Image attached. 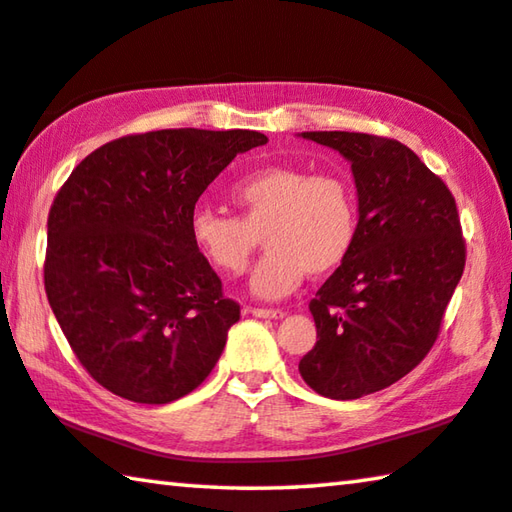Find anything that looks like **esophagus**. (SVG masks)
<instances>
[{
  "label": "esophagus",
  "instance_id": "esophagus-1",
  "mask_svg": "<svg viewBox=\"0 0 512 512\" xmlns=\"http://www.w3.org/2000/svg\"><path fill=\"white\" fill-rule=\"evenodd\" d=\"M250 314L257 316V318H284V311L282 309H264V307H250L248 309Z\"/></svg>",
  "mask_w": 512,
  "mask_h": 512
}]
</instances>
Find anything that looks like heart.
Listing matches in <instances>:
<instances>
[{"label":"heart","instance_id":"heart-1","mask_svg":"<svg viewBox=\"0 0 512 512\" xmlns=\"http://www.w3.org/2000/svg\"><path fill=\"white\" fill-rule=\"evenodd\" d=\"M228 196L237 216L198 207L189 216V239L216 273L235 277L262 237L268 253L250 289L264 300L289 296L305 273H332L357 239V194L341 173L268 164L235 180Z\"/></svg>","mask_w":512,"mask_h":512}]
</instances>
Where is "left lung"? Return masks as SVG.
Instances as JSON below:
<instances>
[{"label":"left lung","instance_id":"obj_1","mask_svg":"<svg viewBox=\"0 0 512 512\" xmlns=\"http://www.w3.org/2000/svg\"><path fill=\"white\" fill-rule=\"evenodd\" d=\"M302 137L352 162L359 230L309 302L318 341L298 370L318 395L359 400L409 375L436 343L465 268L461 219L449 187L402 142L345 131Z\"/></svg>","mask_w":512,"mask_h":512}]
</instances>
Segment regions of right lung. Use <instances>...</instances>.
Segmentation results:
<instances>
[{
    "label": "right lung",
    "instance_id": "add662e5",
    "mask_svg": "<svg viewBox=\"0 0 512 512\" xmlns=\"http://www.w3.org/2000/svg\"><path fill=\"white\" fill-rule=\"evenodd\" d=\"M268 142L257 131L167 128L92 151L51 203L45 291L76 359L137 404H169L210 375L239 320L189 239L207 185Z\"/></svg>",
    "mask_w": 512,
    "mask_h": 512
}]
</instances>
